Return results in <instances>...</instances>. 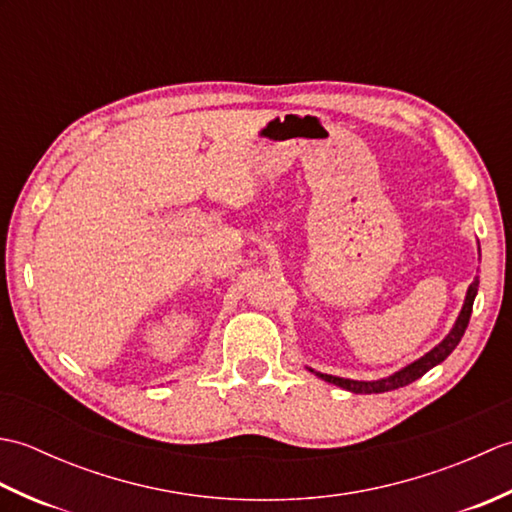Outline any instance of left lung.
<instances>
[{"mask_svg":"<svg viewBox=\"0 0 512 512\" xmlns=\"http://www.w3.org/2000/svg\"><path fill=\"white\" fill-rule=\"evenodd\" d=\"M477 286H480V277H475L473 284L469 286V292H466V299H464L460 317H458V321H455L453 330L449 332L447 339H444L440 345L433 347L429 354H424L422 358H418L416 363H411L405 369H400V372H396L394 376L383 378V380H374V383H367V380H350V378H339V376L319 374V372H314V374H317L323 380H328V383H332V385H339L347 391H354V394H383V391H391V389H398V387H405V385L413 383V380H418L420 376L427 374L431 367L440 365L444 358H447L455 350V347H458V343L462 341V336L466 332V325H469L471 312H473V301H475V295H477Z\"/></svg>","mask_w":512,"mask_h":512,"instance_id":"obj_1","label":"left lung"}]
</instances>
